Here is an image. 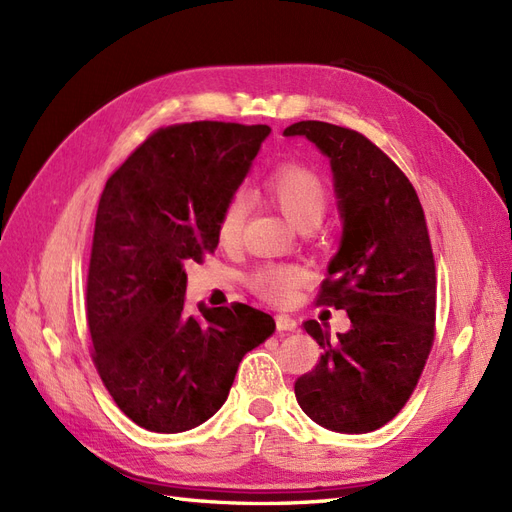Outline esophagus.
<instances>
[{
	"instance_id": "esophagus-1",
	"label": "esophagus",
	"mask_w": 512,
	"mask_h": 512,
	"mask_svg": "<svg viewBox=\"0 0 512 512\" xmlns=\"http://www.w3.org/2000/svg\"><path fill=\"white\" fill-rule=\"evenodd\" d=\"M275 327H277V331H280V333H284V331H297V320L286 316V314H280V316H275Z\"/></svg>"
}]
</instances>
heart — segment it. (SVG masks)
Segmentation results:
<instances>
[{
  "label": "heart",
  "instance_id": "b5f03b06",
  "mask_svg": "<svg viewBox=\"0 0 512 512\" xmlns=\"http://www.w3.org/2000/svg\"><path fill=\"white\" fill-rule=\"evenodd\" d=\"M262 194L284 213L297 228H314L329 207V192L312 168L303 164H282L262 181ZM245 218V203L235 196L226 205L220 220V239L237 241ZM305 282V271L297 265H260L250 275V286L262 299L288 303Z\"/></svg>",
  "mask_w": 512,
  "mask_h": 512
}]
</instances>
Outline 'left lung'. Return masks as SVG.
Masks as SVG:
<instances>
[{"mask_svg": "<svg viewBox=\"0 0 512 512\" xmlns=\"http://www.w3.org/2000/svg\"><path fill=\"white\" fill-rule=\"evenodd\" d=\"M286 136H305L331 160L344 220L339 252L318 305L346 309L348 333L303 322L322 348L316 367L294 382L303 412L339 433H367L406 406L436 337V262L425 213L401 168L361 132L299 121Z\"/></svg>", "mask_w": 512, "mask_h": 512, "instance_id": "8db88e82", "label": "left lung"}]
</instances>
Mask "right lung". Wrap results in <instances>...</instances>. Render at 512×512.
<instances>
[{"mask_svg": "<svg viewBox=\"0 0 512 512\" xmlns=\"http://www.w3.org/2000/svg\"><path fill=\"white\" fill-rule=\"evenodd\" d=\"M269 126L160 128L108 177L87 273L91 359L119 410L158 433L222 408L245 352L275 320L245 303L185 312L188 260L215 252L220 220Z\"/></svg>", "mask_w": 512, "mask_h": 512, "instance_id": "1", "label": "right lung"}]
</instances>
